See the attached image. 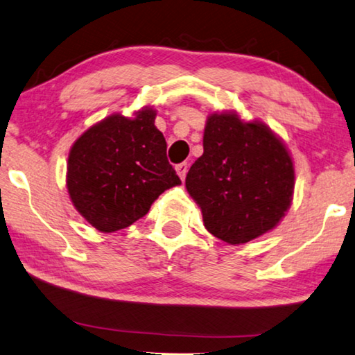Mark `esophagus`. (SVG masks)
<instances>
[{"label": "esophagus", "mask_w": 355, "mask_h": 355, "mask_svg": "<svg viewBox=\"0 0 355 355\" xmlns=\"http://www.w3.org/2000/svg\"><path fill=\"white\" fill-rule=\"evenodd\" d=\"M187 171H189V165L185 164V162H182V164H179V165H176V173L179 174V178L182 179H185V174H187Z\"/></svg>", "instance_id": "esophagus-1"}]
</instances>
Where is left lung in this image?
I'll return each mask as SVG.
<instances>
[{"mask_svg": "<svg viewBox=\"0 0 355 355\" xmlns=\"http://www.w3.org/2000/svg\"><path fill=\"white\" fill-rule=\"evenodd\" d=\"M202 148L185 187L201 207L206 230L232 245L274 230L294 191L293 159L282 139L261 121L212 113Z\"/></svg>", "mask_w": 355, "mask_h": 355, "instance_id": "obj_1", "label": "left lung"}]
</instances>
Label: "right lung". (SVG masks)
I'll return each instance as SVG.
<instances>
[{"label": "right lung", "instance_id": "1", "mask_svg": "<svg viewBox=\"0 0 355 355\" xmlns=\"http://www.w3.org/2000/svg\"><path fill=\"white\" fill-rule=\"evenodd\" d=\"M154 121L155 110L148 107L135 118L112 114L89 127L71 148L69 196L96 230L127 228L146 216L159 195L181 184Z\"/></svg>", "mask_w": 355, "mask_h": 355}]
</instances>
